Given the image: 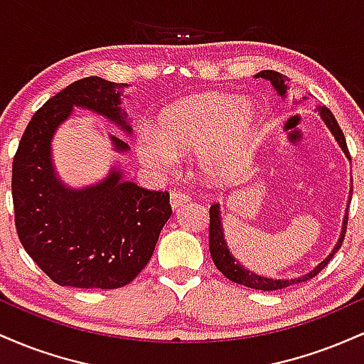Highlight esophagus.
<instances>
[{
    "mask_svg": "<svg viewBox=\"0 0 364 364\" xmlns=\"http://www.w3.org/2000/svg\"><path fill=\"white\" fill-rule=\"evenodd\" d=\"M188 202H190V196L186 193H181V191H173V193H171V207H173L174 210L181 205H185Z\"/></svg>",
    "mask_w": 364,
    "mask_h": 364,
    "instance_id": "esophagus-1",
    "label": "esophagus"
}]
</instances>
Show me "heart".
Here are the masks:
<instances>
[{"instance_id": "1", "label": "heart", "mask_w": 364, "mask_h": 364, "mask_svg": "<svg viewBox=\"0 0 364 364\" xmlns=\"http://www.w3.org/2000/svg\"><path fill=\"white\" fill-rule=\"evenodd\" d=\"M258 112L253 102L223 92H202L168 104L157 112L152 132L136 136L139 161L157 174L176 168L178 156L195 152V166L212 183L243 173Z\"/></svg>"}]
</instances>
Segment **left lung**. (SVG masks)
<instances>
[{"label": "left lung", "instance_id": "left-lung-1", "mask_svg": "<svg viewBox=\"0 0 364 364\" xmlns=\"http://www.w3.org/2000/svg\"><path fill=\"white\" fill-rule=\"evenodd\" d=\"M255 78H265V80H269L270 83H272L275 92H277V94L281 95L282 99L287 97V89H289L287 82H289V80H287L286 75L274 72V70H263V72L255 75ZM303 99H306V97H303ZM316 111H318L321 121L327 124L328 132L332 133L333 139H336L337 144H339V147H341L342 152H344V156L350 161L348 144H346L344 133H342V129L339 127V123H337V119L333 118L332 112H330L325 106H318V107H316ZM350 196H353V181H350L349 202H348V208H346L344 219H342V229H341L339 240H337V243L332 248V252L328 253V257L325 258L323 262H320L318 265L315 267V269L310 270V272H306L304 275H299V277H296V279H272V277H265V275H262V274H255V272H252V270L246 269L245 265H241V263L237 262L235 257H232L231 250H229V246H228V241H225L223 217H220V205H219V203H215V205L210 207L208 248H210L212 260H214L217 269H219L220 272H223L225 277L229 279V281L241 284V286H246V287H252V289L277 291V289H284V287H289V286H292V284L308 281V279L315 277V275L318 274L321 269H325V265H327V263L332 260L333 255H336L337 250H339L342 246V241H344V236H346V228H348V212H349Z\"/></svg>", "mask_w": 364, "mask_h": 364}]
</instances>
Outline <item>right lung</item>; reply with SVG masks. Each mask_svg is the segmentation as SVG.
<instances>
[{
	"mask_svg": "<svg viewBox=\"0 0 364 364\" xmlns=\"http://www.w3.org/2000/svg\"><path fill=\"white\" fill-rule=\"evenodd\" d=\"M127 83L87 77L73 82L32 116L14 157L16 235L25 252L60 286L116 289L139 275L171 214L168 191H150L124 179L118 164L95 185L72 188L54 169L56 129L83 107L132 135L121 89ZM114 152L127 141L109 135Z\"/></svg>",
	"mask_w": 364,
	"mask_h": 364,
	"instance_id": "1",
	"label": "right lung"
}]
</instances>
